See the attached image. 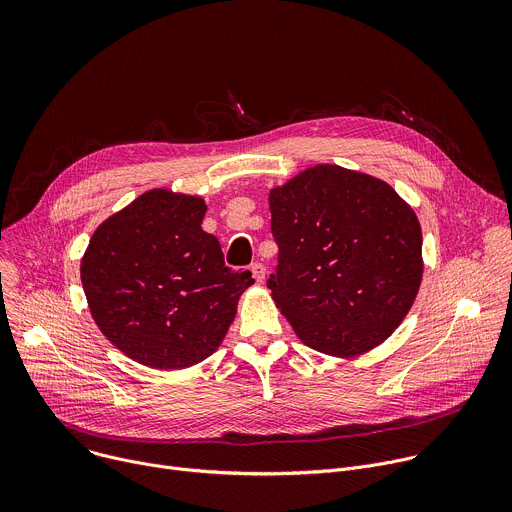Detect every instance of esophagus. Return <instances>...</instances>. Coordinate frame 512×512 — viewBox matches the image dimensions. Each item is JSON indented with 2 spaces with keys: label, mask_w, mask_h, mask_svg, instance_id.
Listing matches in <instances>:
<instances>
[{
  "label": "esophagus",
  "mask_w": 512,
  "mask_h": 512,
  "mask_svg": "<svg viewBox=\"0 0 512 512\" xmlns=\"http://www.w3.org/2000/svg\"><path fill=\"white\" fill-rule=\"evenodd\" d=\"M251 275L257 283H261L265 279V265L263 263H253L251 265Z\"/></svg>",
  "instance_id": "1"
}]
</instances>
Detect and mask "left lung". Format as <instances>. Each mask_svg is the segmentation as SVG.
<instances>
[{
  "mask_svg": "<svg viewBox=\"0 0 512 512\" xmlns=\"http://www.w3.org/2000/svg\"><path fill=\"white\" fill-rule=\"evenodd\" d=\"M269 210L279 253L267 287L298 338L332 356L387 340L423 275L413 208L383 180L320 164L273 188Z\"/></svg>",
  "mask_w": 512,
  "mask_h": 512,
  "instance_id": "8db88e82",
  "label": "left lung"
}]
</instances>
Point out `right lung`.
Segmentation results:
<instances>
[{"label":"right lung","mask_w":512,"mask_h":512,"mask_svg":"<svg viewBox=\"0 0 512 512\" xmlns=\"http://www.w3.org/2000/svg\"><path fill=\"white\" fill-rule=\"evenodd\" d=\"M198 196L150 190L109 216L81 263L101 332L152 369H186L221 346L251 271L225 265Z\"/></svg>","instance_id":"add662e5"}]
</instances>
